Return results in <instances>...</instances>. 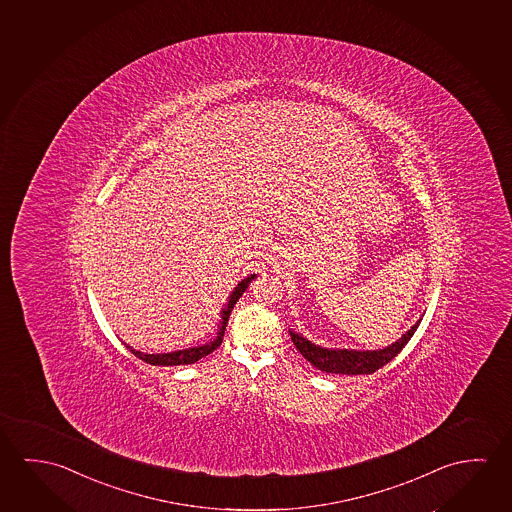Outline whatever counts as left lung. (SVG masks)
<instances>
[{
    "instance_id": "obj_1",
    "label": "left lung",
    "mask_w": 512,
    "mask_h": 512,
    "mask_svg": "<svg viewBox=\"0 0 512 512\" xmlns=\"http://www.w3.org/2000/svg\"><path fill=\"white\" fill-rule=\"evenodd\" d=\"M418 325H420V320L406 334H402L400 340L391 343L386 349L379 350L325 349V347L311 343L302 334L290 331V336H292L293 345L297 347L302 356L322 372L341 375L374 374L375 370L390 363L391 359L406 347L407 341L413 338Z\"/></svg>"
}]
</instances>
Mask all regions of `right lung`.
I'll use <instances>...</instances> for the list:
<instances>
[{
    "label": "right lung",
    "instance_id": "right-lung-1",
    "mask_svg": "<svg viewBox=\"0 0 512 512\" xmlns=\"http://www.w3.org/2000/svg\"><path fill=\"white\" fill-rule=\"evenodd\" d=\"M254 277H256V274H251V276L245 277V279H242V281L238 283V286H236L235 290L231 292V295L228 297V304H226V306L222 308V311H220V324L219 331H217V336H215L213 340L208 341V343H204V345H197V347H192V349L176 350V352H165V354H146V352H140V350L131 349L130 345H126V347L130 349V352L133 354V356H137L138 359L146 361V363H149V365H192V363H195V361H199L201 357L208 356V354H211L213 350L219 349V345L222 343V338H224L226 325H228L229 315H231V311H233V308H235L236 302H238V299L244 295L245 290H247V286H249V283H251Z\"/></svg>",
    "mask_w": 512,
    "mask_h": 512
}]
</instances>
